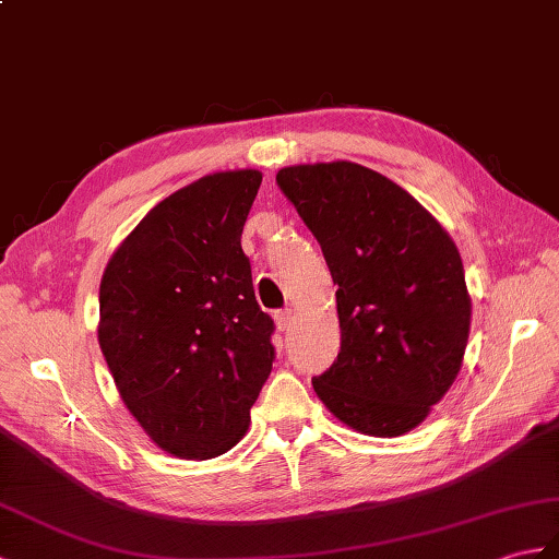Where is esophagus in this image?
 Here are the masks:
<instances>
[{"instance_id":"1","label":"esophagus","mask_w":559,"mask_h":559,"mask_svg":"<svg viewBox=\"0 0 559 559\" xmlns=\"http://www.w3.org/2000/svg\"><path fill=\"white\" fill-rule=\"evenodd\" d=\"M274 321H276V329L278 331H288L290 329V321H293V311L290 309L274 311Z\"/></svg>"}]
</instances>
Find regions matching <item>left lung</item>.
<instances>
[{
  "mask_svg": "<svg viewBox=\"0 0 559 559\" xmlns=\"http://www.w3.org/2000/svg\"><path fill=\"white\" fill-rule=\"evenodd\" d=\"M276 183L338 285L341 353L311 385L359 433L417 428L455 383L472 326L457 245L391 178L355 162L297 164Z\"/></svg>",
  "mask_w": 559,
  "mask_h": 559,
  "instance_id": "left-lung-1",
  "label": "left lung"
}]
</instances>
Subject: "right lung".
Returning <instances> with one entry per match:
<instances>
[{
  "label": "right lung",
  "mask_w": 559,
  "mask_h": 559,
  "mask_svg": "<svg viewBox=\"0 0 559 559\" xmlns=\"http://www.w3.org/2000/svg\"><path fill=\"white\" fill-rule=\"evenodd\" d=\"M257 168L202 176L162 200L111 254L97 341L142 431L180 460L224 455L248 433L274 361L242 226Z\"/></svg>",
  "instance_id": "1"
}]
</instances>
